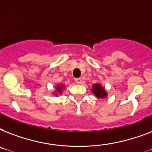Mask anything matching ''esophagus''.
I'll list each match as a JSON object with an SVG mask.
<instances>
[{
  "label": "esophagus",
  "instance_id": "esophagus-1",
  "mask_svg": "<svg viewBox=\"0 0 152 152\" xmlns=\"http://www.w3.org/2000/svg\"><path fill=\"white\" fill-rule=\"evenodd\" d=\"M75 82H76V83H78V84H80V83H82V80H81L80 78H76L75 79Z\"/></svg>",
  "mask_w": 152,
  "mask_h": 152
}]
</instances>
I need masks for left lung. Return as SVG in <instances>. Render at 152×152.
Returning <instances> with one entry per match:
<instances>
[{
  "label": "left lung",
  "mask_w": 152,
  "mask_h": 152,
  "mask_svg": "<svg viewBox=\"0 0 152 152\" xmlns=\"http://www.w3.org/2000/svg\"><path fill=\"white\" fill-rule=\"evenodd\" d=\"M92 88V92L94 93V95H95L96 97L99 98V99L106 97L107 93H106V91H105L104 88L102 87L101 84H99V83H95V84L93 85Z\"/></svg>",
  "instance_id": "obj_1"
}]
</instances>
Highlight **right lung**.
Listing matches in <instances>:
<instances>
[{"mask_svg":"<svg viewBox=\"0 0 152 152\" xmlns=\"http://www.w3.org/2000/svg\"><path fill=\"white\" fill-rule=\"evenodd\" d=\"M64 84H58L57 86H56V91H57V92L55 93V95H57V93L61 94V93L62 92V90L64 89Z\"/></svg>","mask_w":152,"mask_h":152,"instance_id":"1","label":"right lung"}]
</instances>
